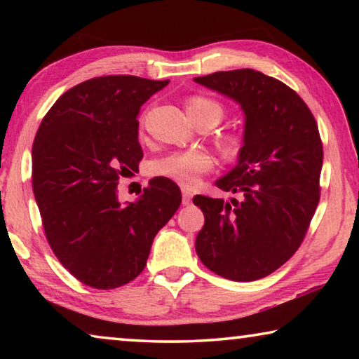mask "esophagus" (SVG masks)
<instances>
[{
	"label": "esophagus",
	"mask_w": 359,
	"mask_h": 359,
	"mask_svg": "<svg viewBox=\"0 0 359 359\" xmlns=\"http://www.w3.org/2000/svg\"><path fill=\"white\" fill-rule=\"evenodd\" d=\"M191 198H193V193L190 190H187V188H184V190H182V203L188 205L191 203Z\"/></svg>",
	"instance_id": "obj_1"
}]
</instances>
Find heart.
I'll return each mask as SVG.
<instances>
[{"label":"heart","instance_id":"obj_1","mask_svg":"<svg viewBox=\"0 0 359 359\" xmlns=\"http://www.w3.org/2000/svg\"><path fill=\"white\" fill-rule=\"evenodd\" d=\"M187 109L194 121L209 118L215 121V125L223 118L224 114V109L220 102L201 95L191 96L188 100ZM223 145L224 151L229 156H238L242 150V145H244V137L238 133H233V135L224 136ZM214 158L204 150L172 151V154L154 161L151 172L177 182L182 187H193L203 174L210 172L214 169Z\"/></svg>","mask_w":359,"mask_h":359}]
</instances>
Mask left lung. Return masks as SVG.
Instances as JSON below:
<instances>
[{
    "mask_svg": "<svg viewBox=\"0 0 359 359\" xmlns=\"http://www.w3.org/2000/svg\"><path fill=\"white\" fill-rule=\"evenodd\" d=\"M194 82L234 100L245 115L238 165L215 182L238 198H193L204 214L196 253L224 278L258 280L293 257L318 205L317 121L294 90L259 71H218Z\"/></svg>",
    "mask_w": 359,
    "mask_h": 359,
    "instance_id": "1",
    "label": "left lung"
}]
</instances>
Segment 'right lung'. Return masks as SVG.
I'll list each match as a JSON object with an SVG mask.
<instances>
[{
    "label": "right lung",
    "mask_w": 359,
    "mask_h": 359,
    "mask_svg": "<svg viewBox=\"0 0 359 359\" xmlns=\"http://www.w3.org/2000/svg\"><path fill=\"white\" fill-rule=\"evenodd\" d=\"M169 81L102 76L72 87L42 118L33 142V193L48 245L77 280L98 290L141 274L151 242L182 203L180 188L155 177L121 204V175L137 171V114Z\"/></svg>",
    "instance_id": "add662e5"
}]
</instances>
